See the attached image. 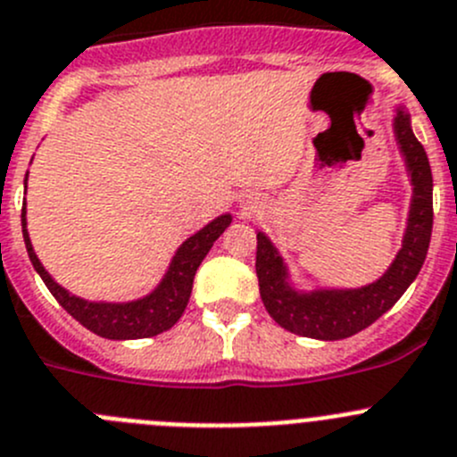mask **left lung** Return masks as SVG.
<instances>
[{
  "instance_id": "8db88e82",
  "label": "left lung",
  "mask_w": 457,
  "mask_h": 457,
  "mask_svg": "<svg viewBox=\"0 0 457 457\" xmlns=\"http://www.w3.org/2000/svg\"><path fill=\"white\" fill-rule=\"evenodd\" d=\"M395 137L406 160L412 185L411 212L402 250L377 281L361 288H320L302 293L288 284V270L270 238L257 234L259 293L277 325L306 338L343 340L368 329L396 304L424 266L433 232V173L424 146L417 142L411 117L396 110Z\"/></svg>"
}]
</instances>
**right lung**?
I'll return each instance as SVG.
<instances>
[{
	"label": "right lung",
	"instance_id": "right-lung-1",
	"mask_svg": "<svg viewBox=\"0 0 457 457\" xmlns=\"http://www.w3.org/2000/svg\"><path fill=\"white\" fill-rule=\"evenodd\" d=\"M229 223H232V216L223 214L209 225H204L200 232L187 238L178 248L176 257L170 259L169 270L162 277L155 291L148 293L142 300L117 302L114 304V302H87L83 297L71 295L61 284H55L54 277L45 270L36 250H33L31 238H29L27 232V203L22 207V234L24 243H27L29 259H31L36 272L42 277V281L51 291V295L58 300V304L71 318L79 320L85 329L110 340L151 338V336L162 334V331L176 325L178 320L182 318V313H185L187 302H189L195 270L203 263V259L207 257L216 238L228 229Z\"/></svg>",
	"mask_w": 457,
	"mask_h": 457
}]
</instances>
